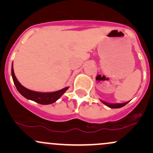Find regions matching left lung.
I'll return each instance as SVG.
<instances>
[{"label": "left lung", "mask_w": 153, "mask_h": 153, "mask_svg": "<svg viewBox=\"0 0 153 153\" xmlns=\"http://www.w3.org/2000/svg\"><path fill=\"white\" fill-rule=\"evenodd\" d=\"M101 102H102L103 103H104L106 106L110 107V108H121V107L125 106L127 103H129V101H128V102H126V103H109L105 102V101H101Z\"/></svg>", "instance_id": "obj_1"}]
</instances>
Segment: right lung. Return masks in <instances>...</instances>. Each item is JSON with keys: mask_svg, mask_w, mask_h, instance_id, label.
Returning a JSON list of instances; mask_svg holds the SVG:
<instances>
[{"mask_svg": "<svg viewBox=\"0 0 153 153\" xmlns=\"http://www.w3.org/2000/svg\"><path fill=\"white\" fill-rule=\"evenodd\" d=\"M11 75L12 78H13V82H14L16 88L18 90V91L26 99L34 101L35 102L40 103V104L47 105L51 104V103H54L57 100H58L59 98L62 96V95L64 94L65 91L69 88V87L64 88L61 89V90L55 91V92H51V93H41V92H36V91H33L29 89L26 88L24 87L22 84L20 83L16 78L14 72H13V64L11 66Z\"/></svg>", "mask_w": 153, "mask_h": 153, "instance_id": "1", "label": "right lung"}]
</instances>
